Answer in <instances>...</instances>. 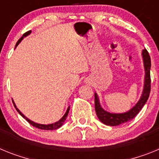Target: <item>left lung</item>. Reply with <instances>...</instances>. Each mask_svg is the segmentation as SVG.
I'll use <instances>...</instances> for the list:
<instances>
[{
	"label": "left lung",
	"instance_id": "8db88e82",
	"mask_svg": "<svg viewBox=\"0 0 159 159\" xmlns=\"http://www.w3.org/2000/svg\"><path fill=\"white\" fill-rule=\"evenodd\" d=\"M142 56H143V66H144L145 76H144V85H143V90L140 98L135 106H134L129 110L125 113H110L105 110L102 107L100 104L99 98L94 93V104H95V111L98 119L100 120L103 124L111 126H116L119 125L122 123L127 122L133 119L135 116L137 115L140 110L143 109L146 102H147L150 96V66H151V61L149 53L146 49L142 51Z\"/></svg>",
	"mask_w": 159,
	"mask_h": 159
}]
</instances>
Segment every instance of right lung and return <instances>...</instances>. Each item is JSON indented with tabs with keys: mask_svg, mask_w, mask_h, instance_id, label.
<instances>
[{
	"mask_svg": "<svg viewBox=\"0 0 159 159\" xmlns=\"http://www.w3.org/2000/svg\"><path fill=\"white\" fill-rule=\"evenodd\" d=\"M31 32H32L31 30H30V31L26 32L25 34H23V36H22L21 38H20V39L18 40V41L16 42V47L19 45V43H20V41H21L23 39H24V38H25V37H27V36L30 35V34H31ZM13 105H14V106H15V108H16V111H17V112H18L19 114H20V115H21L22 117H23V118H24L26 120V121H28V122L30 124V125H33V126H35V127L38 128V129H46V130H53V129H58V128H60L61 126V125H62L63 124H64L65 121H66V118H67V116H68L69 111H70V106H69L68 109H67V110H66V112L65 113V114H64V115H63V117L61 118L60 120H58V121H56V122H54V123L47 124V125H45V124L37 123V122H34V121H31V120H30V119H29V118H27V117H25V116L24 114H22V113L20 112V110H19V109L17 108V107H16V104H15V102H13Z\"/></svg>",
	"mask_w": 159,
	"mask_h": 159,
	"instance_id": "right-lung-1",
	"label": "right lung"
}]
</instances>
